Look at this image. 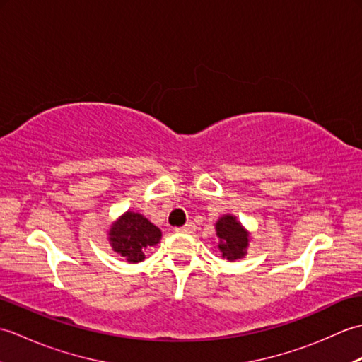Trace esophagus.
Returning a JSON list of instances; mask_svg holds the SVG:
<instances>
[{
    "mask_svg": "<svg viewBox=\"0 0 362 362\" xmlns=\"http://www.w3.org/2000/svg\"><path fill=\"white\" fill-rule=\"evenodd\" d=\"M194 230H196V226L193 224V222H187V224L183 226V227L175 228V232H179V233H193Z\"/></svg>",
    "mask_w": 362,
    "mask_h": 362,
    "instance_id": "1",
    "label": "esophagus"
}]
</instances>
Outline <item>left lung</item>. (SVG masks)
<instances>
[{"label":"left lung","instance_id":"left-lung-1","mask_svg":"<svg viewBox=\"0 0 362 362\" xmlns=\"http://www.w3.org/2000/svg\"><path fill=\"white\" fill-rule=\"evenodd\" d=\"M216 235L219 238V252L228 261L241 259L247 253L250 235L233 214H224L216 222Z\"/></svg>","mask_w":362,"mask_h":362}]
</instances>
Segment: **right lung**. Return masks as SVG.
Segmentation results:
<instances>
[{
    "label": "right lung",
    "instance_id": "add662e5",
    "mask_svg": "<svg viewBox=\"0 0 362 362\" xmlns=\"http://www.w3.org/2000/svg\"><path fill=\"white\" fill-rule=\"evenodd\" d=\"M160 240V228L135 211H126L109 230L112 249L124 257L127 263H140L144 259L146 249L158 244Z\"/></svg>",
    "mask_w": 362,
    "mask_h": 362
}]
</instances>
